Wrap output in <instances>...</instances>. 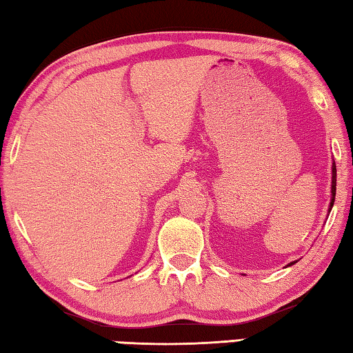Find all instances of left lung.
Returning a JSON list of instances; mask_svg holds the SVG:
<instances>
[{"label": "left lung", "mask_w": 353, "mask_h": 353, "mask_svg": "<svg viewBox=\"0 0 353 353\" xmlns=\"http://www.w3.org/2000/svg\"><path fill=\"white\" fill-rule=\"evenodd\" d=\"M335 195H336V165H335V161L332 163V189H330V205H329V214L332 211L333 208V203H335ZM298 261L294 262H290L287 267H292V265H294ZM285 267V268H287Z\"/></svg>", "instance_id": "1"}]
</instances>
